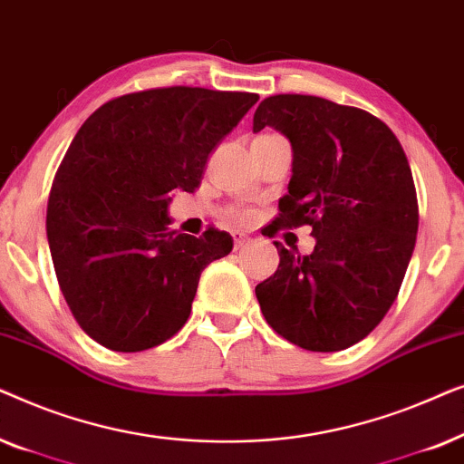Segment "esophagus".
<instances>
[{
    "label": "esophagus",
    "instance_id": "obj_1",
    "mask_svg": "<svg viewBox=\"0 0 464 464\" xmlns=\"http://www.w3.org/2000/svg\"><path fill=\"white\" fill-rule=\"evenodd\" d=\"M249 243H251V237H246V234H240V232H234V249H243V246Z\"/></svg>",
    "mask_w": 464,
    "mask_h": 464
}]
</instances>
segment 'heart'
<instances>
[{
  "label": "heart",
  "mask_w": 464,
  "mask_h": 464,
  "mask_svg": "<svg viewBox=\"0 0 464 464\" xmlns=\"http://www.w3.org/2000/svg\"><path fill=\"white\" fill-rule=\"evenodd\" d=\"M227 215H230L232 219L243 221V219L249 218V211H243V208H227Z\"/></svg>",
  "instance_id": "obj_1"
}]
</instances>
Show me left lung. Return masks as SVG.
<instances>
[{
	"mask_svg": "<svg viewBox=\"0 0 464 464\" xmlns=\"http://www.w3.org/2000/svg\"><path fill=\"white\" fill-rule=\"evenodd\" d=\"M291 141L289 192L278 227H313L314 251L278 249V268L256 295L264 319L291 344L335 353L384 319L401 289L418 232V198L399 139L370 111L313 94H275L253 130Z\"/></svg>",
	"mask_w": 464,
	"mask_h": 464,
	"instance_id": "obj_1",
	"label": "left lung"
}]
</instances>
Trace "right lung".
<instances>
[{"label": "right lung", "instance_id": "add662e5", "mask_svg": "<svg viewBox=\"0 0 464 464\" xmlns=\"http://www.w3.org/2000/svg\"><path fill=\"white\" fill-rule=\"evenodd\" d=\"M257 99L150 88L80 126L50 189L46 234L63 297L101 346L148 351L186 325L202 270L232 251V237L170 230V192L200 186L208 154Z\"/></svg>", "mask_w": 464, "mask_h": 464}]
</instances>
